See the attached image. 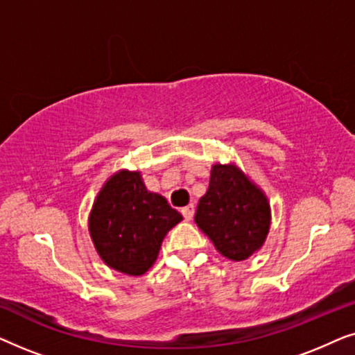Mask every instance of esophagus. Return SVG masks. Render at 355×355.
Listing matches in <instances>:
<instances>
[{"mask_svg":"<svg viewBox=\"0 0 355 355\" xmlns=\"http://www.w3.org/2000/svg\"><path fill=\"white\" fill-rule=\"evenodd\" d=\"M181 213H182L184 220L191 221V220H192V218H193V213H196V208H193V205H192V203H191V205L184 207V208H182V210H181Z\"/></svg>","mask_w":355,"mask_h":355,"instance_id":"34e87169","label":"esophagus"}]
</instances>
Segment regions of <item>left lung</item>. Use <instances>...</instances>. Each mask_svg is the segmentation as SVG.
<instances>
[{"label":"left lung","mask_w":355,"mask_h":355,"mask_svg":"<svg viewBox=\"0 0 355 355\" xmlns=\"http://www.w3.org/2000/svg\"><path fill=\"white\" fill-rule=\"evenodd\" d=\"M196 223L226 259H249L263 245L270 203L234 164H215L210 186L198 202Z\"/></svg>","instance_id":"8db88e82"}]
</instances>
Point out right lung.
I'll return each mask as SVG.
<instances>
[{
  "label": "right lung",
  "instance_id": "1",
  "mask_svg": "<svg viewBox=\"0 0 355 355\" xmlns=\"http://www.w3.org/2000/svg\"><path fill=\"white\" fill-rule=\"evenodd\" d=\"M181 220L166 198L147 191L140 173L121 171L96 197L89 230L106 265L139 276L155 263L166 232Z\"/></svg>",
  "mask_w": 355,
  "mask_h": 355
}]
</instances>
